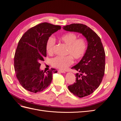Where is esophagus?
<instances>
[{
	"mask_svg": "<svg viewBox=\"0 0 121 121\" xmlns=\"http://www.w3.org/2000/svg\"><path fill=\"white\" fill-rule=\"evenodd\" d=\"M58 72H60V73H65L66 72L64 70H58Z\"/></svg>",
	"mask_w": 121,
	"mask_h": 121,
	"instance_id": "esophagus-1",
	"label": "esophagus"
}]
</instances>
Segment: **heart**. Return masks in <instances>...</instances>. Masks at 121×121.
Here are the masks:
<instances>
[{
  "label": "heart",
  "instance_id": "1",
  "mask_svg": "<svg viewBox=\"0 0 121 121\" xmlns=\"http://www.w3.org/2000/svg\"><path fill=\"white\" fill-rule=\"evenodd\" d=\"M77 35L74 33H66L60 37L61 41L68 46L66 54L69 55L56 56L52 58L51 60L52 66L58 69L64 70L73 64V58L75 60H79L84 56L87 51V43L84 39H77ZM55 42V39L53 36H51L47 39L46 49L49 54L53 53V49Z\"/></svg>",
  "mask_w": 121,
  "mask_h": 121
}]
</instances>
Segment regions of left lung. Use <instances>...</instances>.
<instances>
[{
	"mask_svg": "<svg viewBox=\"0 0 121 121\" xmlns=\"http://www.w3.org/2000/svg\"><path fill=\"white\" fill-rule=\"evenodd\" d=\"M63 28L66 31L81 33L87 39L85 54L77 64L71 68L80 73L76 74V82L69 86L68 89L79 98L87 96L98 88L104 77L105 53L103 46L99 36L85 25L73 23Z\"/></svg>",
	"mask_w": 121,
	"mask_h": 121,
	"instance_id": "8db88e82",
	"label": "left lung"
}]
</instances>
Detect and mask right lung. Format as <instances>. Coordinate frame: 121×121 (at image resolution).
Returning a JSON list of instances; mask_svg holds the SVG:
<instances>
[{
  "label": "right lung",
  "instance_id": "right-lung-1",
  "mask_svg": "<svg viewBox=\"0 0 121 121\" xmlns=\"http://www.w3.org/2000/svg\"><path fill=\"white\" fill-rule=\"evenodd\" d=\"M61 29V26L44 22L28 30L18 44L14 55L16 77L26 90L37 93L45 89L51 83L55 69L45 73L40 70L41 61L46 57L47 39Z\"/></svg>",
  "mask_w": 121,
  "mask_h": 121
}]
</instances>
